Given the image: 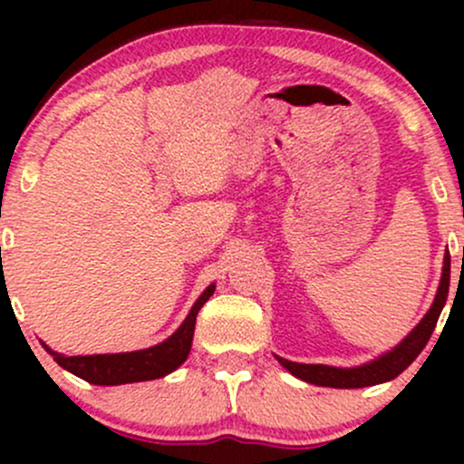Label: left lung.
Returning <instances> with one entry per match:
<instances>
[{
  "label": "left lung",
  "mask_w": 464,
  "mask_h": 464,
  "mask_svg": "<svg viewBox=\"0 0 464 464\" xmlns=\"http://www.w3.org/2000/svg\"><path fill=\"white\" fill-rule=\"evenodd\" d=\"M447 295H450V257L445 255L443 262V275H440L439 290H436L434 303L428 314L420 318L417 327L410 332L397 347H392L386 353L377 355L375 360L364 362L360 366H349V369H340V366H327V364H301V362H290L285 358H279V364L285 371L299 380L307 382L314 386H327V388H366L375 384H384V382L395 380L403 371L419 358L420 351L428 344L430 335L434 334L436 323H439L440 312H443Z\"/></svg>",
  "instance_id": "8db88e82"
}]
</instances>
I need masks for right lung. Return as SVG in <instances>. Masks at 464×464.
Segmentation results:
<instances>
[{
  "label": "right lung",
  "instance_id": "obj_1",
  "mask_svg": "<svg viewBox=\"0 0 464 464\" xmlns=\"http://www.w3.org/2000/svg\"><path fill=\"white\" fill-rule=\"evenodd\" d=\"M216 284L207 285L205 292L196 299L194 305L185 318L183 324L163 343L154 347L126 351V353H98V355H63L56 353L41 343L50 355H54L58 366L73 372L80 380L98 386H120V384H135V382H150L159 377L169 375L177 371L185 360H188L191 340H194L196 316L200 307L209 301L214 295Z\"/></svg>",
  "mask_w": 464,
  "mask_h": 464
}]
</instances>
